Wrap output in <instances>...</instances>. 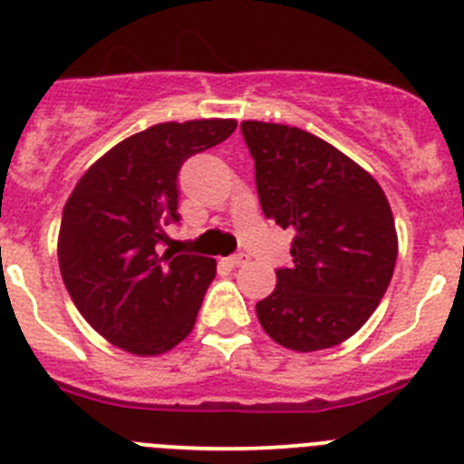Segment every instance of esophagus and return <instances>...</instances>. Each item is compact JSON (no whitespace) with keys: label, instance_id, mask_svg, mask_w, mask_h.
<instances>
[{"label":"esophagus","instance_id":"esophagus-1","mask_svg":"<svg viewBox=\"0 0 464 464\" xmlns=\"http://www.w3.org/2000/svg\"><path fill=\"white\" fill-rule=\"evenodd\" d=\"M227 262L232 265V267H241V265L248 262V256H246V253H235V256L227 257Z\"/></svg>","mask_w":464,"mask_h":464}]
</instances>
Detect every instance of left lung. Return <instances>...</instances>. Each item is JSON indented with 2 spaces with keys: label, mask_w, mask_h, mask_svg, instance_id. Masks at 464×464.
<instances>
[{
  "label": "left lung",
  "mask_w": 464,
  "mask_h": 464,
  "mask_svg": "<svg viewBox=\"0 0 464 464\" xmlns=\"http://www.w3.org/2000/svg\"><path fill=\"white\" fill-rule=\"evenodd\" d=\"M262 213L293 229V267L257 302L262 330L299 353L353 337L388 290L397 260L391 204L332 143L276 122L244 121Z\"/></svg>",
  "instance_id": "8db88e82"
}]
</instances>
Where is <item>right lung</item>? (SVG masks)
Masks as SVG:
<instances>
[{
    "label": "right lung",
    "instance_id": "add662e5",
    "mask_svg": "<svg viewBox=\"0 0 464 464\" xmlns=\"http://www.w3.org/2000/svg\"><path fill=\"white\" fill-rule=\"evenodd\" d=\"M235 121L160 122L102 155L64 204L57 257L73 304L106 342L160 355L190 334L216 260L167 248L179 171L235 132Z\"/></svg>",
    "mask_w": 464,
    "mask_h": 464
}]
</instances>
